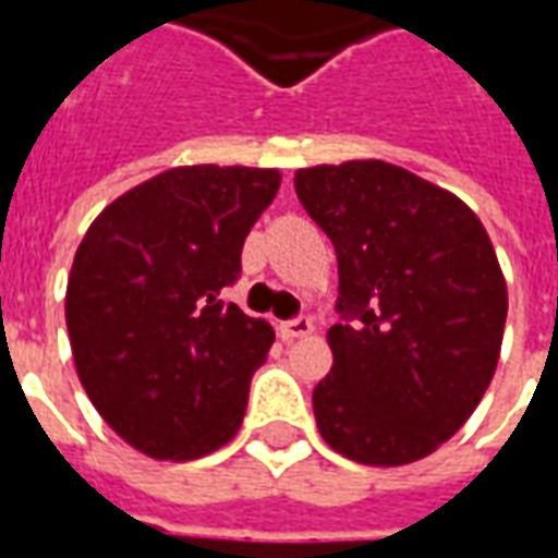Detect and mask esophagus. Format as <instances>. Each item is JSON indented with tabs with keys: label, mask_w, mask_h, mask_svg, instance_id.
Listing matches in <instances>:
<instances>
[{
	"label": "esophagus",
	"mask_w": 558,
	"mask_h": 558,
	"mask_svg": "<svg viewBox=\"0 0 558 558\" xmlns=\"http://www.w3.org/2000/svg\"><path fill=\"white\" fill-rule=\"evenodd\" d=\"M314 331V319L311 316H292V319H287L283 326H280V335L287 340L292 338H304V335H311Z\"/></svg>",
	"instance_id": "esophagus-1"
}]
</instances>
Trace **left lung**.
Wrapping results in <instances>:
<instances>
[{"instance_id":"obj_1","label":"left lung","mask_w":558,"mask_h":558,"mask_svg":"<svg viewBox=\"0 0 558 558\" xmlns=\"http://www.w3.org/2000/svg\"><path fill=\"white\" fill-rule=\"evenodd\" d=\"M295 194L340 278L316 427L367 466L421 460L466 424L499 362L508 292L490 235L454 194L386 160L299 170Z\"/></svg>"}]
</instances>
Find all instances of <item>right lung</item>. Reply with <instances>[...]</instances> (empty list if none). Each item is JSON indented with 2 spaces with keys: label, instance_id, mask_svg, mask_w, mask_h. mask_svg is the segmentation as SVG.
Returning a JSON list of instances; mask_svg holds the SVG:
<instances>
[{
  "label": "right lung",
  "instance_id": "1",
  "mask_svg": "<svg viewBox=\"0 0 558 558\" xmlns=\"http://www.w3.org/2000/svg\"><path fill=\"white\" fill-rule=\"evenodd\" d=\"M280 187L278 170L175 167L95 218L71 266L65 319L80 383L155 460L211 454L239 433L275 331L223 290Z\"/></svg>",
  "mask_w": 558,
  "mask_h": 558
}]
</instances>
